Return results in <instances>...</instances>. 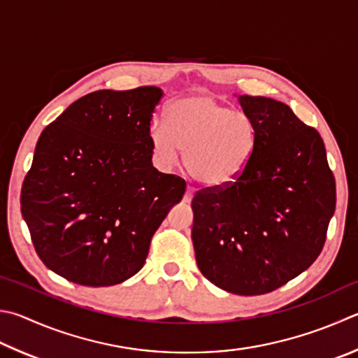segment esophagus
Returning a JSON list of instances; mask_svg holds the SVG:
<instances>
[{
	"label": "esophagus",
	"mask_w": 358,
	"mask_h": 358,
	"mask_svg": "<svg viewBox=\"0 0 358 358\" xmlns=\"http://www.w3.org/2000/svg\"><path fill=\"white\" fill-rule=\"evenodd\" d=\"M192 197H194V189H191V187H187L186 192H185L183 200L186 201V203H189V201L192 200Z\"/></svg>",
	"instance_id": "1"
}]
</instances>
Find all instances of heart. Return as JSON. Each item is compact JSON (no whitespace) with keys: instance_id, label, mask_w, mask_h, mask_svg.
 I'll use <instances>...</instances> for the list:
<instances>
[{"instance_id":"obj_1","label":"heart","mask_w":358,"mask_h":358,"mask_svg":"<svg viewBox=\"0 0 358 358\" xmlns=\"http://www.w3.org/2000/svg\"><path fill=\"white\" fill-rule=\"evenodd\" d=\"M153 157L172 169L186 150L191 177L210 189L235 185L257 150L258 128L252 115L233 109L213 95L196 94L173 100L167 120L153 119L148 128Z\"/></svg>"}]
</instances>
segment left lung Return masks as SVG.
Returning a JSON list of instances; mask_svg holds the SVG:
<instances>
[{
  "instance_id": "8db88e82",
  "label": "left lung",
  "mask_w": 358,
  "mask_h": 358,
  "mask_svg": "<svg viewBox=\"0 0 358 358\" xmlns=\"http://www.w3.org/2000/svg\"><path fill=\"white\" fill-rule=\"evenodd\" d=\"M258 128L257 150L235 185L192 199V243L201 274L239 296L266 294L320 255L335 213L326 147L288 105L239 95Z\"/></svg>"
}]
</instances>
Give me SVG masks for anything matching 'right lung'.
<instances>
[{
	"label": "right lung",
	"instance_id": "1",
	"mask_svg": "<svg viewBox=\"0 0 358 358\" xmlns=\"http://www.w3.org/2000/svg\"><path fill=\"white\" fill-rule=\"evenodd\" d=\"M162 90H96L43 129L22 186L37 255L57 275L111 287L142 269L185 180L153 167L148 128Z\"/></svg>",
	"mask_w": 358,
	"mask_h": 358
}]
</instances>
